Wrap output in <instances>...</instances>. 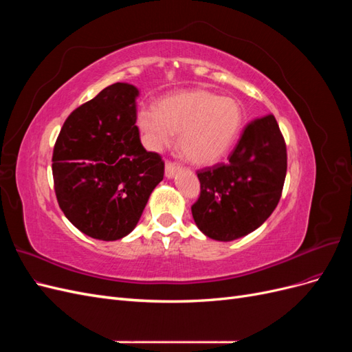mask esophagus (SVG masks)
I'll list each match as a JSON object with an SVG mask.
<instances>
[{
	"label": "esophagus",
	"mask_w": 352,
	"mask_h": 352,
	"mask_svg": "<svg viewBox=\"0 0 352 352\" xmlns=\"http://www.w3.org/2000/svg\"><path fill=\"white\" fill-rule=\"evenodd\" d=\"M179 170V166L172 163V162H167L166 167H164V175L167 179H172L175 176V173Z\"/></svg>",
	"instance_id": "1"
}]
</instances>
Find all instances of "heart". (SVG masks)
Listing matches in <instances>:
<instances>
[{"label":"heart","instance_id":"heart-1","mask_svg":"<svg viewBox=\"0 0 352 352\" xmlns=\"http://www.w3.org/2000/svg\"><path fill=\"white\" fill-rule=\"evenodd\" d=\"M243 122L241 104L207 89L182 91L166 97L157 109H141L136 124L154 150L179 135V151L197 166L216 163L236 141Z\"/></svg>","mask_w":352,"mask_h":352}]
</instances>
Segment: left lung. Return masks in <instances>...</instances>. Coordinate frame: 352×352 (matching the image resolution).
I'll list each match as a JSON object with an SVG mask.
<instances>
[{"instance_id":"obj_1","label":"left lung","mask_w":352,"mask_h":352,"mask_svg":"<svg viewBox=\"0 0 352 352\" xmlns=\"http://www.w3.org/2000/svg\"><path fill=\"white\" fill-rule=\"evenodd\" d=\"M286 167V145L274 116L248 123L226 164L197 172L201 194L190 210L198 229L228 242L260 228L280 199Z\"/></svg>"}]
</instances>
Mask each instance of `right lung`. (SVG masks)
Returning <instances> with one entry per match:
<instances>
[{"label":"right lung","mask_w":352,"mask_h":352,"mask_svg":"<svg viewBox=\"0 0 352 352\" xmlns=\"http://www.w3.org/2000/svg\"><path fill=\"white\" fill-rule=\"evenodd\" d=\"M136 87L117 82L67 117L52 153L58 206L74 228L122 239L140 221L164 163L146 151L136 123Z\"/></svg>","instance_id":"1"}]
</instances>
